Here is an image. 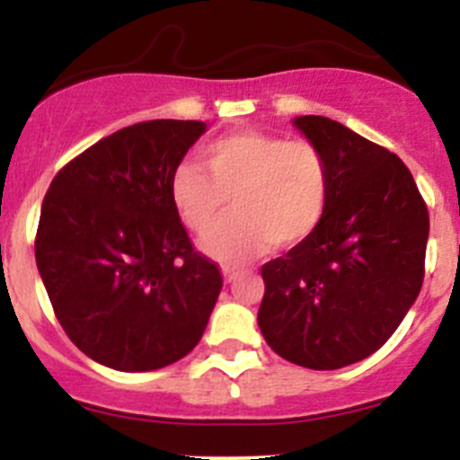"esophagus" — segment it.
Segmentation results:
<instances>
[{
  "label": "esophagus",
  "instance_id": "1",
  "mask_svg": "<svg viewBox=\"0 0 460 460\" xmlns=\"http://www.w3.org/2000/svg\"><path fill=\"white\" fill-rule=\"evenodd\" d=\"M222 273H225V282L235 280V276H238V271H235V269H229V267L222 269Z\"/></svg>",
  "mask_w": 460,
  "mask_h": 460
}]
</instances>
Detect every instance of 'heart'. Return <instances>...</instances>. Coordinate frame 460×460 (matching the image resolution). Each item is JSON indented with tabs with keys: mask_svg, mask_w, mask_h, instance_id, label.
Listing matches in <instances>:
<instances>
[{
	"mask_svg": "<svg viewBox=\"0 0 460 460\" xmlns=\"http://www.w3.org/2000/svg\"><path fill=\"white\" fill-rule=\"evenodd\" d=\"M202 166L182 162L169 178V198L180 220L207 234L226 211L202 249L226 267L267 252L294 249L312 238L332 196V171L324 153L309 140H285L262 131L216 137L200 153Z\"/></svg>",
	"mask_w": 460,
	"mask_h": 460,
	"instance_id": "heart-1",
	"label": "heart"
}]
</instances>
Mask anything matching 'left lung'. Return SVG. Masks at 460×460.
Returning a JSON list of instances; mask_svg holds the SVG:
<instances>
[{
  "mask_svg": "<svg viewBox=\"0 0 460 460\" xmlns=\"http://www.w3.org/2000/svg\"><path fill=\"white\" fill-rule=\"evenodd\" d=\"M332 171L316 234L262 264L258 324L278 356L341 369L389 341L425 276L428 204L396 153L323 115L296 118Z\"/></svg>",
  "mask_w": 460,
  "mask_h": 460,
  "instance_id": "8db88e82",
  "label": "left lung"
}]
</instances>
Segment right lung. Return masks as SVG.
<instances>
[{"instance_id": "right-lung-1", "label": "right lung", "mask_w": 460, "mask_h": 460, "mask_svg": "<svg viewBox=\"0 0 460 460\" xmlns=\"http://www.w3.org/2000/svg\"><path fill=\"white\" fill-rule=\"evenodd\" d=\"M207 124L151 119L73 157L46 191L35 260L73 345L119 372H151L200 342L222 289L189 240L169 178Z\"/></svg>"}]
</instances>
